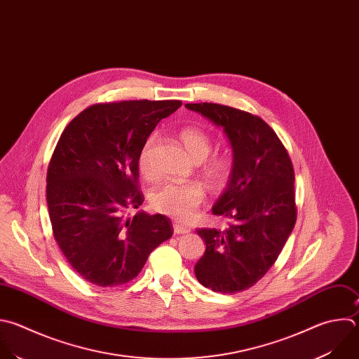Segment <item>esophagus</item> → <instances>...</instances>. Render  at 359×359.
Instances as JSON below:
<instances>
[{
  "instance_id": "esophagus-1",
  "label": "esophagus",
  "mask_w": 359,
  "mask_h": 359,
  "mask_svg": "<svg viewBox=\"0 0 359 359\" xmlns=\"http://www.w3.org/2000/svg\"><path fill=\"white\" fill-rule=\"evenodd\" d=\"M173 231H175V233H187V232H190V228L182 225L180 222H175L173 224Z\"/></svg>"
}]
</instances>
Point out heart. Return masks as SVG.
Segmentation results:
<instances>
[{
    "label": "heart",
    "instance_id": "1",
    "mask_svg": "<svg viewBox=\"0 0 359 359\" xmlns=\"http://www.w3.org/2000/svg\"><path fill=\"white\" fill-rule=\"evenodd\" d=\"M180 140L189 152L190 158L196 163L204 162L212 149L211 138L201 130L186 128L180 133ZM156 134L151 135L138 158V166L142 176L152 179L155 176L152 154L156 145ZM228 172V162L224 158H215L205 165V176L212 184H218L224 180ZM205 198V190L200 183H166L155 189L149 196L151 207L161 214L172 217L179 221H190L197 208L203 204Z\"/></svg>",
    "mask_w": 359,
    "mask_h": 359
}]
</instances>
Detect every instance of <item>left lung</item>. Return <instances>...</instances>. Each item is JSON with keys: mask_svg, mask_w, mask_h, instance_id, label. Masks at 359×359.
I'll return each instance as SVG.
<instances>
[{"mask_svg": "<svg viewBox=\"0 0 359 359\" xmlns=\"http://www.w3.org/2000/svg\"><path fill=\"white\" fill-rule=\"evenodd\" d=\"M222 128L232 148V169L214 215L229 218L224 229L201 228L204 255L197 280L231 294L254 286L275 264L296 222L294 170L275 131L250 112L226 105L186 104Z\"/></svg>", "mask_w": 359, "mask_h": 359, "instance_id": "8db88e82", "label": "left lung"}]
</instances>
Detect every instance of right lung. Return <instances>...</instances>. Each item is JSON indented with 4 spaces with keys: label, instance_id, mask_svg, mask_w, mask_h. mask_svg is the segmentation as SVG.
I'll list each match as a JSON object with an SVG mask.
<instances>
[{
    "label": "right lung",
    "instance_id": "obj_1",
    "mask_svg": "<svg viewBox=\"0 0 359 359\" xmlns=\"http://www.w3.org/2000/svg\"><path fill=\"white\" fill-rule=\"evenodd\" d=\"M182 101L95 104L65 128L46 176L55 240L87 282L112 287L142 271L149 254L169 240L172 222L140 208V152L162 118Z\"/></svg>",
    "mask_w": 359,
    "mask_h": 359
}]
</instances>
